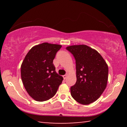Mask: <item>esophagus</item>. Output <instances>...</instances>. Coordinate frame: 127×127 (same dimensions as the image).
Instances as JSON below:
<instances>
[{
	"instance_id": "esophagus-1",
	"label": "esophagus",
	"mask_w": 127,
	"mask_h": 127,
	"mask_svg": "<svg viewBox=\"0 0 127 127\" xmlns=\"http://www.w3.org/2000/svg\"><path fill=\"white\" fill-rule=\"evenodd\" d=\"M67 76H68L67 74H65V75H64V76H63V77L64 79H65L66 78V77H67Z\"/></svg>"
}]
</instances>
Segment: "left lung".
I'll return each instance as SVG.
<instances>
[{
  "label": "left lung",
  "mask_w": 127,
  "mask_h": 127,
  "mask_svg": "<svg viewBox=\"0 0 127 127\" xmlns=\"http://www.w3.org/2000/svg\"><path fill=\"white\" fill-rule=\"evenodd\" d=\"M76 59V84L70 87L72 97L79 104L89 105L104 91L108 79V66L98 51L86 45L66 48Z\"/></svg>",
  "instance_id": "left-lung-1"
}]
</instances>
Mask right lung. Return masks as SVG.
<instances>
[{
	"label": "right lung",
	"mask_w": 127,
	"mask_h": 127,
	"mask_svg": "<svg viewBox=\"0 0 127 127\" xmlns=\"http://www.w3.org/2000/svg\"><path fill=\"white\" fill-rule=\"evenodd\" d=\"M58 44L44 42L33 46L26 55L21 66V75L26 90L37 101H44L57 93L63 77L57 73L53 63Z\"/></svg>",
	"instance_id": "right-lung-1"
}]
</instances>
